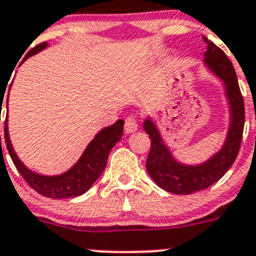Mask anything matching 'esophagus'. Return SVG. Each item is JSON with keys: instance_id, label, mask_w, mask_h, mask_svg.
Returning <instances> with one entry per match:
<instances>
[{"instance_id": "obj_1", "label": "esophagus", "mask_w": 256, "mask_h": 256, "mask_svg": "<svg viewBox=\"0 0 256 256\" xmlns=\"http://www.w3.org/2000/svg\"><path fill=\"white\" fill-rule=\"evenodd\" d=\"M126 132H134L138 130V117L135 114H130L125 120Z\"/></svg>"}]
</instances>
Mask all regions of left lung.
I'll return each instance as SVG.
<instances>
[{"label": "left lung", "instance_id": "obj_1", "mask_svg": "<svg viewBox=\"0 0 256 256\" xmlns=\"http://www.w3.org/2000/svg\"><path fill=\"white\" fill-rule=\"evenodd\" d=\"M208 44L206 52V65L224 82L226 94L231 106V125L228 135L220 153L200 166H184L172 158L162 142L160 132L150 120H145L144 130L150 138V150L146 158V171L156 185L163 190L178 195H188L208 188L228 171L240 150L245 125V106L236 71L232 62L220 47L202 36Z\"/></svg>", "mask_w": 256, "mask_h": 256}]
</instances>
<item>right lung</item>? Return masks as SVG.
Instances as JSON below:
<instances>
[{
  "instance_id": "1",
  "label": "right lung",
  "mask_w": 256,
  "mask_h": 256,
  "mask_svg": "<svg viewBox=\"0 0 256 256\" xmlns=\"http://www.w3.org/2000/svg\"><path fill=\"white\" fill-rule=\"evenodd\" d=\"M46 47H47V42L39 43L28 52L24 60H26L29 56H33L34 54L42 50ZM4 92L1 94L2 96H4ZM2 102H4V98L1 100V110ZM4 142H6L8 154H10L16 170L26 181L28 185L43 196L50 198V199H66V198L79 196V195L84 194L85 191H88L92 188L96 178L102 174L103 170L107 164L108 154L114 146V144L122 136L124 120H118L114 125L108 126V128H103L100 132L96 134V138L88 145V148L82 153V158L78 160L76 164L66 174L54 177L40 176V174H34L30 170H28L12 149L10 138H8V118L4 121Z\"/></svg>"
}]
</instances>
